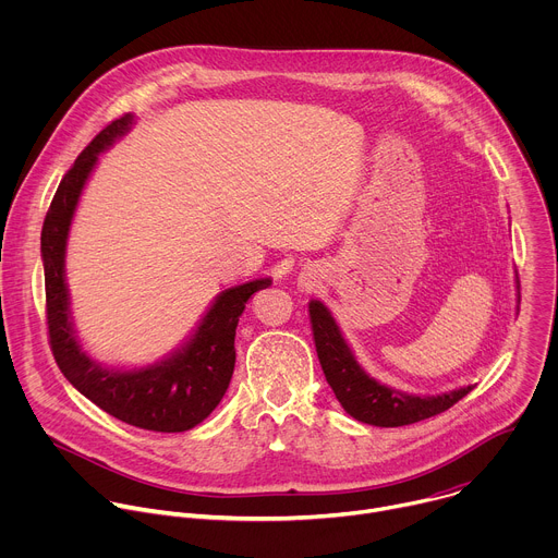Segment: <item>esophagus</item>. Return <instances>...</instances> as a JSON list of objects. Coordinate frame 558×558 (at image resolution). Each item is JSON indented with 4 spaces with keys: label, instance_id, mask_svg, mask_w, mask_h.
<instances>
[{
    "label": "esophagus",
    "instance_id": "obj_1",
    "mask_svg": "<svg viewBox=\"0 0 558 558\" xmlns=\"http://www.w3.org/2000/svg\"><path fill=\"white\" fill-rule=\"evenodd\" d=\"M315 282H317V278H315V274H311V271H302L300 278H298V284H300L302 289H313Z\"/></svg>",
    "mask_w": 558,
    "mask_h": 558
}]
</instances>
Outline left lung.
<instances>
[{
	"label": "left lung",
	"mask_w": 558,
	"mask_h": 558,
	"mask_svg": "<svg viewBox=\"0 0 558 558\" xmlns=\"http://www.w3.org/2000/svg\"><path fill=\"white\" fill-rule=\"evenodd\" d=\"M308 315L315 351L320 357L325 377L342 409L357 422L379 428L409 426L448 411L472 390V386H463L450 392L420 397L388 388L357 364L331 311L320 300L308 302Z\"/></svg>",
	"instance_id": "1"
}]
</instances>
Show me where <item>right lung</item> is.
Segmentation results:
<instances>
[{"mask_svg": "<svg viewBox=\"0 0 558 558\" xmlns=\"http://www.w3.org/2000/svg\"><path fill=\"white\" fill-rule=\"evenodd\" d=\"M132 121V114H123L90 141L61 179L46 214L41 260L48 336L54 362L65 379L101 411L143 430L183 433L201 424L220 404L235 364L233 338L238 317L256 291L271 284V278L225 289L205 313L190 342L168 360L147 368H104L82 351L68 308L65 241L78 196L97 166L99 154L123 136Z\"/></svg>", "mask_w": 558, "mask_h": 558, "instance_id": "add662e5", "label": "right lung"}]
</instances>
